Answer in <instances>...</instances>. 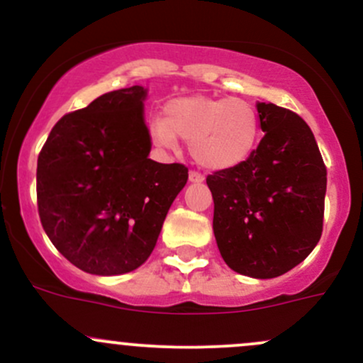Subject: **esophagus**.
<instances>
[{
  "mask_svg": "<svg viewBox=\"0 0 363 363\" xmlns=\"http://www.w3.org/2000/svg\"><path fill=\"white\" fill-rule=\"evenodd\" d=\"M203 175L201 174H198V172H193V170H191L189 172V182H193V184H200V182H203Z\"/></svg>",
  "mask_w": 363,
  "mask_h": 363,
  "instance_id": "1",
  "label": "esophagus"
}]
</instances>
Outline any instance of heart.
<instances>
[{"instance_id": "obj_1", "label": "heart", "mask_w": 363, "mask_h": 363, "mask_svg": "<svg viewBox=\"0 0 363 363\" xmlns=\"http://www.w3.org/2000/svg\"><path fill=\"white\" fill-rule=\"evenodd\" d=\"M150 136L163 150L186 139L194 162L218 172L248 160L260 138V117L246 99L193 94L167 103L165 115L150 122Z\"/></svg>"}]
</instances>
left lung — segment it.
Segmentation results:
<instances>
[{
	"instance_id": "1",
	"label": "left lung",
	"mask_w": 363,
	"mask_h": 363,
	"mask_svg": "<svg viewBox=\"0 0 363 363\" xmlns=\"http://www.w3.org/2000/svg\"><path fill=\"white\" fill-rule=\"evenodd\" d=\"M265 133L246 162L206 177L213 234L234 272L282 276L305 260L322 234L328 172L300 115L257 103Z\"/></svg>"
}]
</instances>
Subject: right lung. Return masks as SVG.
<instances>
[{"label":"right lung","instance_id":"1","mask_svg":"<svg viewBox=\"0 0 363 363\" xmlns=\"http://www.w3.org/2000/svg\"><path fill=\"white\" fill-rule=\"evenodd\" d=\"M143 86L72 111L38 158V208L48 238L70 264L121 276L148 260L167 212L188 182L181 163L150 158Z\"/></svg>","mask_w":363,"mask_h":363}]
</instances>
